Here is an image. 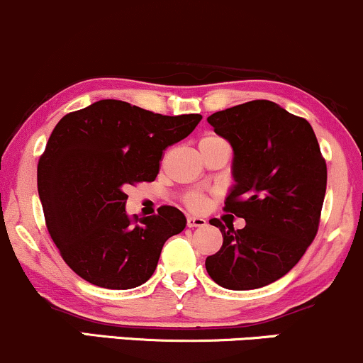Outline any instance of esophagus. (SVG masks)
I'll list each match as a JSON object with an SVG mask.
<instances>
[{"mask_svg":"<svg viewBox=\"0 0 363 363\" xmlns=\"http://www.w3.org/2000/svg\"><path fill=\"white\" fill-rule=\"evenodd\" d=\"M207 224V220L203 217H197V216H189L186 217V225L189 228H203Z\"/></svg>","mask_w":363,"mask_h":363,"instance_id":"esophagus-1","label":"esophagus"}]
</instances>
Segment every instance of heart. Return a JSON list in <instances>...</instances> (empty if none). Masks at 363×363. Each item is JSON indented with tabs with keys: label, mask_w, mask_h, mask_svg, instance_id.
<instances>
[{
	"label": "heart",
	"mask_w": 363,
	"mask_h": 363,
	"mask_svg": "<svg viewBox=\"0 0 363 363\" xmlns=\"http://www.w3.org/2000/svg\"><path fill=\"white\" fill-rule=\"evenodd\" d=\"M219 138H214V135H207V138H203L202 140H216ZM200 140V143H202ZM189 203L191 208H203V206H206V199L202 197V195H191V197L189 199Z\"/></svg>",
	"instance_id": "b5f03b06"
}]
</instances>
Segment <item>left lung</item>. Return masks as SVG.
Wrapping results in <instances>:
<instances>
[{"mask_svg":"<svg viewBox=\"0 0 363 363\" xmlns=\"http://www.w3.org/2000/svg\"><path fill=\"white\" fill-rule=\"evenodd\" d=\"M207 122L233 147L225 211L242 229L219 219L223 246L207 257V274L229 291H253L282 279L318 233L326 194V163L306 118L268 100L212 113Z\"/></svg>","mask_w":363,"mask_h":363,"instance_id":"8db88e82","label":"left lung"}]
</instances>
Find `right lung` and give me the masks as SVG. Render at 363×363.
<instances>
[{
  "label": "right lung",
  "mask_w": 363,
  "mask_h": 363,
  "mask_svg": "<svg viewBox=\"0 0 363 363\" xmlns=\"http://www.w3.org/2000/svg\"><path fill=\"white\" fill-rule=\"evenodd\" d=\"M200 121L100 100L57 122L38 161L37 189L50 238L74 274L115 291L151 279L164 241L185 229L186 217L163 206L130 219L123 190L155 180L164 149Z\"/></svg>",
  "instance_id": "right-lung-1"
}]
</instances>
